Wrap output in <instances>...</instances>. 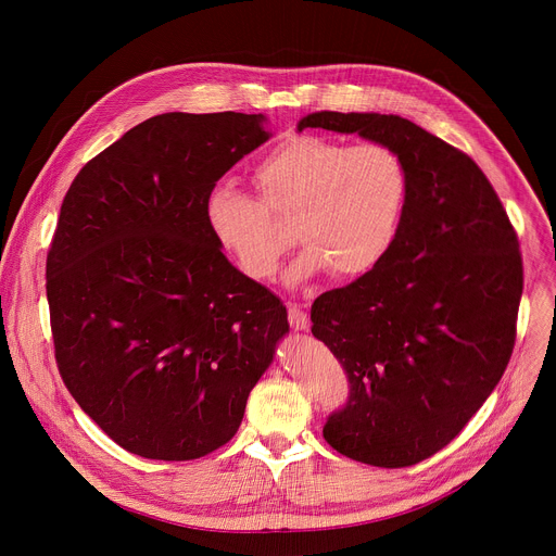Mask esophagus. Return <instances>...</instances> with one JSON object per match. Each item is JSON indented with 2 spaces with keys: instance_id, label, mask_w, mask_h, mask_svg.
<instances>
[{
  "instance_id": "obj_1",
  "label": "esophagus",
  "mask_w": 556,
  "mask_h": 556,
  "mask_svg": "<svg viewBox=\"0 0 556 556\" xmlns=\"http://www.w3.org/2000/svg\"><path fill=\"white\" fill-rule=\"evenodd\" d=\"M288 321L292 330H307L309 328V316L303 312L296 303H288Z\"/></svg>"
}]
</instances>
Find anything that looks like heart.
<instances>
[{"mask_svg":"<svg viewBox=\"0 0 556 556\" xmlns=\"http://www.w3.org/2000/svg\"><path fill=\"white\" fill-rule=\"evenodd\" d=\"M260 198L217 185L206 198V224L247 277L270 281L292 247L290 219L303 244L288 270L303 281L324 270L354 279L393 249L407 213L412 178L405 157L384 142L350 144L294 134L270 147L253 169Z\"/></svg>","mask_w":556,"mask_h":556,"instance_id":"b5f03b06","label":"heart"}]
</instances>
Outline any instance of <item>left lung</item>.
<instances>
[{
    "label": "left lung",
    "mask_w": 556,
    "mask_h": 556,
    "mask_svg": "<svg viewBox=\"0 0 556 556\" xmlns=\"http://www.w3.org/2000/svg\"><path fill=\"white\" fill-rule=\"evenodd\" d=\"M305 127L384 142L409 167L393 249L316 296L309 319L350 380L326 442L363 464L412 466L466 427L510 361L523 290L517 232L472 157L407 118L316 112Z\"/></svg>",
    "instance_id": "1"
}]
</instances>
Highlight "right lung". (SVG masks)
<instances>
[{
    "instance_id": "right-lung-1",
    "label": "right lung",
    "mask_w": 556,
    "mask_h": 556,
    "mask_svg": "<svg viewBox=\"0 0 556 556\" xmlns=\"http://www.w3.org/2000/svg\"><path fill=\"white\" fill-rule=\"evenodd\" d=\"M273 134L262 114L147 118L76 174L46 260L59 374L118 446L187 462L240 429L288 332L206 224L215 182Z\"/></svg>"
}]
</instances>
